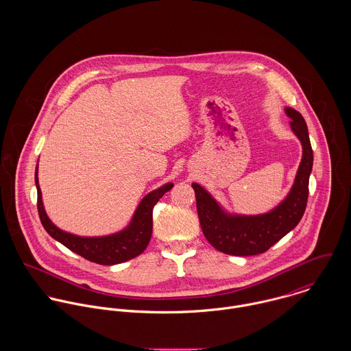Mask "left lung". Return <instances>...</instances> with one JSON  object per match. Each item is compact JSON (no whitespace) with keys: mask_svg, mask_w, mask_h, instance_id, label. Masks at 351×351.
<instances>
[{"mask_svg":"<svg viewBox=\"0 0 351 351\" xmlns=\"http://www.w3.org/2000/svg\"><path fill=\"white\" fill-rule=\"evenodd\" d=\"M285 112L302 145V159L292 191L277 208L258 216H228L199 184H192L202 234L216 250L238 256L262 254L299 224L306 208L313 152L304 117L292 108Z\"/></svg>","mask_w":351,"mask_h":351,"instance_id":"8db88e82","label":"left lung"}]
</instances>
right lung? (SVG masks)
Listing matches in <instances>:
<instances>
[{
	"mask_svg": "<svg viewBox=\"0 0 351 351\" xmlns=\"http://www.w3.org/2000/svg\"><path fill=\"white\" fill-rule=\"evenodd\" d=\"M35 181L38 188V212L45 230L69 250L100 265L121 263L146 250L152 234V209L159 199L173 188V184H166L149 193L139 204L132 223L127 230L104 238H81L63 232L51 223L43 208L38 176L35 177Z\"/></svg>",
	"mask_w": 351,
	"mask_h": 351,
	"instance_id": "1",
	"label": "right lung"
}]
</instances>
